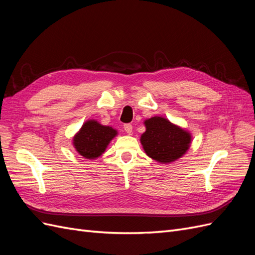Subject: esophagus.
<instances>
[{"label": "esophagus", "instance_id": "obj_1", "mask_svg": "<svg viewBox=\"0 0 255 255\" xmlns=\"http://www.w3.org/2000/svg\"><path fill=\"white\" fill-rule=\"evenodd\" d=\"M123 128H125V130L128 134H130L133 130V127H132V125H129V123H127V125L123 126Z\"/></svg>", "mask_w": 255, "mask_h": 255}]
</instances>
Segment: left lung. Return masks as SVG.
I'll list each match as a JSON object with an SVG mask.
<instances>
[{
	"mask_svg": "<svg viewBox=\"0 0 255 255\" xmlns=\"http://www.w3.org/2000/svg\"><path fill=\"white\" fill-rule=\"evenodd\" d=\"M145 132L140 137L148 156L160 164L181 158L189 149L191 134L164 117H152L144 121Z\"/></svg>",
	"mask_w": 255,
	"mask_h": 255,
	"instance_id": "1",
	"label": "left lung"
}]
</instances>
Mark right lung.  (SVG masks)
Listing matches in <instances>:
<instances>
[{
	"instance_id": "obj_1",
	"label": "right lung",
	"mask_w": 255,
	"mask_h": 255,
	"mask_svg": "<svg viewBox=\"0 0 255 255\" xmlns=\"http://www.w3.org/2000/svg\"><path fill=\"white\" fill-rule=\"evenodd\" d=\"M117 129L102 126L97 120H88L73 137V145L80 155L87 159H96L105 152L107 145L117 136Z\"/></svg>"
}]
</instances>
